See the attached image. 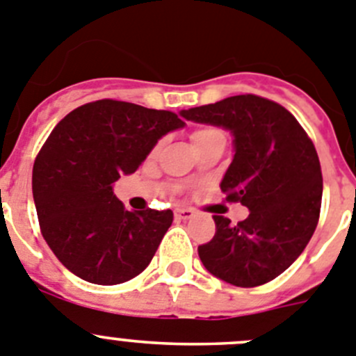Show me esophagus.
I'll return each instance as SVG.
<instances>
[{
	"mask_svg": "<svg viewBox=\"0 0 356 356\" xmlns=\"http://www.w3.org/2000/svg\"><path fill=\"white\" fill-rule=\"evenodd\" d=\"M193 216H195V213L191 209H175V218H177V220H182V222H186V220H191Z\"/></svg>",
	"mask_w": 356,
	"mask_h": 356,
	"instance_id": "1",
	"label": "esophagus"
}]
</instances>
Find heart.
Returning a JSON list of instances; mask_svg holds the SVG:
<instances>
[{"instance_id":"obj_1","label":"heart","mask_w":356,"mask_h":356,"mask_svg":"<svg viewBox=\"0 0 356 356\" xmlns=\"http://www.w3.org/2000/svg\"><path fill=\"white\" fill-rule=\"evenodd\" d=\"M214 136H223V133L220 129H216V127H198V129H195L193 133H191V140H193V145H200L202 142H206V140L209 138H214ZM159 150V145L154 147V150H152V156L156 154Z\"/></svg>"}]
</instances>
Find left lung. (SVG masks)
<instances>
[{
    "label": "left lung",
    "instance_id": "obj_1",
    "mask_svg": "<svg viewBox=\"0 0 356 356\" xmlns=\"http://www.w3.org/2000/svg\"><path fill=\"white\" fill-rule=\"evenodd\" d=\"M181 117L230 131L234 158L220 188L250 211L238 225L213 216L216 234L198 246L202 264L238 287L273 280L318 227L323 175L312 140L286 108L252 94L182 110Z\"/></svg>",
    "mask_w": 356,
    "mask_h": 356
}]
</instances>
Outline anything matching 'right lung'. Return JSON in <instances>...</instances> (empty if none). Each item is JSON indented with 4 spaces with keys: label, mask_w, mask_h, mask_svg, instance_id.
I'll return each mask as SVG.
<instances>
[{
    "label": "right lung",
    "mask_w": 356,
    "mask_h": 356,
    "mask_svg": "<svg viewBox=\"0 0 356 356\" xmlns=\"http://www.w3.org/2000/svg\"><path fill=\"white\" fill-rule=\"evenodd\" d=\"M181 127L172 111L113 99L83 104L56 124L35 159L31 188L44 239L70 273L115 286L149 266L174 213L127 211L113 182Z\"/></svg>",
    "instance_id": "right-lung-1"
}]
</instances>
